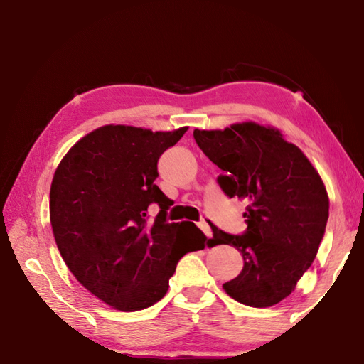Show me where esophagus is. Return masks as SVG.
<instances>
[{
  "label": "esophagus",
  "instance_id": "obj_1",
  "mask_svg": "<svg viewBox=\"0 0 364 364\" xmlns=\"http://www.w3.org/2000/svg\"><path fill=\"white\" fill-rule=\"evenodd\" d=\"M197 225H198V229H200V230L206 235V237H208V238L211 237L213 232H211V227H210V224H208V220H206V219H202L200 223H198Z\"/></svg>",
  "mask_w": 364,
  "mask_h": 364
}]
</instances>
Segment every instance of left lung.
I'll list each match as a JSON object with an SVG mask.
<instances>
[{
	"label": "left lung",
	"mask_w": 364,
	"mask_h": 364,
	"mask_svg": "<svg viewBox=\"0 0 364 364\" xmlns=\"http://www.w3.org/2000/svg\"><path fill=\"white\" fill-rule=\"evenodd\" d=\"M194 139L223 170L219 186L245 200L247 229L229 235L211 225V246L230 245L245 267L224 284L241 304L268 308L287 298L314 262L328 220L330 200L311 161L279 129L254 121L225 129H196Z\"/></svg>",
	"instance_id": "1"
}]
</instances>
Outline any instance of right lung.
Listing matches in <instances>:
<instances>
[{"label": "right lung", "instance_id": "add662e5", "mask_svg": "<svg viewBox=\"0 0 364 364\" xmlns=\"http://www.w3.org/2000/svg\"><path fill=\"white\" fill-rule=\"evenodd\" d=\"M186 131L107 124L78 140L55 170L50 224L61 257L85 289L118 311L158 303L178 260L205 247L194 223H167L172 202L154 184L161 154ZM151 203L160 213L149 221Z\"/></svg>", "mask_w": 364, "mask_h": 364}]
</instances>
